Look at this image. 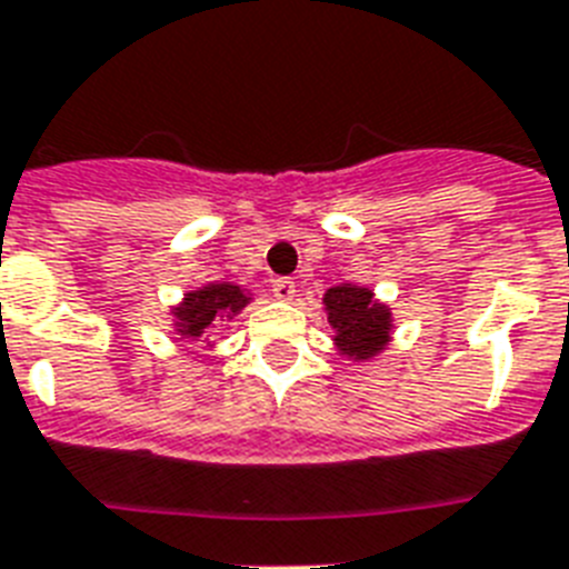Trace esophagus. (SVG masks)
Returning a JSON list of instances; mask_svg holds the SVG:
<instances>
[{
  "mask_svg": "<svg viewBox=\"0 0 569 569\" xmlns=\"http://www.w3.org/2000/svg\"><path fill=\"white\" fill-rule=\"evenodd\" d=\"M272 297L281 299V302H290V299L297 297V281L276 279L272 281Z\"/></svg>",
  "mask_w": 569,
  "mask_h": 569,
  "instance_id": "esophagus-1",
  "label": "esophagus"
}]
</instances>
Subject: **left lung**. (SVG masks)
Returning <instances> with one entry per match:
<instances>
[{
    "label": "left lung",
    "mask_w": 569,
    "mask_h": 569,
    "mask_svg": "<svg viewBox=\"0 0 569 569\" xmlns=\"http://www.w3.org/2000/svg\"><path fill=\"white\" fill-rule=\"evenodd\" d=\"M329 326L335 329V347L349 361H370L390 343L393 313L361 284H335L322 297Z\"/></svg>",
    "instance_id": "8db88e82"
}]
</instances>
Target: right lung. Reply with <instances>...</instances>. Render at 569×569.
Instances as JSON below:
<instances>
[{
    "mask_svg": "<svg viewBox=\"0 0 569 569\" xmlns=\"http://www.w3.org/2000/svg\"><path fill=\"white\" fill-rule=\"evenodd\" d=\"M252 302V293L231 281H211L188 290L179 306H172V331L184 340H199L213 322L234 320Z\"/></svg>",
    "mask_w": 569,
    "mask_h": 569,
    "instance_id": "1",
    "label": "right lung"
}]
</instances>
